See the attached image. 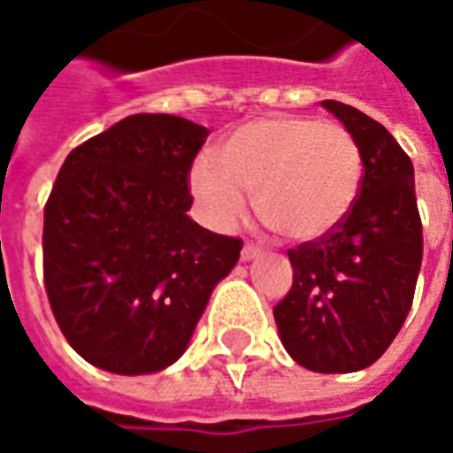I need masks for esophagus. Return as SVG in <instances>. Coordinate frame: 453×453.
Segmentation results:
<instances>
[{
	"mask_svg": "<svg viewBox=\"0 0 453 453\" xmlns=\"http://www.w3.org/2000/svg\"><path fill=\"white\" fill-rule=\"evenodd\" d=\"M258 256H261V248L256 246V243H246L243 250H241V258H243V261H253V258H258Z\"/></svg>",
	"mask_w": 453,
	"mask_h": 453,
	"instance_id": "esophagus-1",
	"label": "esophagus"
}]
</instances>
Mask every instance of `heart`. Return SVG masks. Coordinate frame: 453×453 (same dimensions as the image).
<instances>
[{"label":"heart","mask_w":453,"mask_h":453,"mask_svg":"<svg viewBox=\"0 0 453 453\" xmlns=\"http://www.w3.org/2000/svg\"><path fill=\"white\" fill-rule=\"evenodd\" d=\"M189 182L215 226L246 212L248 189L271 230L314 241L349 215L363 182V154L340 124L265 116L235 128L218 149V162L200 159Z\"/></svg>","instance_id":"obj_1"}]
</instances>
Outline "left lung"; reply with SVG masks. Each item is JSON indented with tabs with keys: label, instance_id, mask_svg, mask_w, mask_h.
Returning <instances> with one entry per match:
<instances>
[{
	"label": "left lung",
	"instance_id": "1",
	"mask_svg": "<svg viewBox=\"0 0 453 453\" xmlns=\"http://www.w3.org/2000/svg\"><path fill=\"white\" fill-rule=\"evenodd\" d=\"M363 154L357 200L322 238L288 248L294 284L273 306L286 352L314 372H355L401 332L423 258L413 165L393 134L340 101H322Z\"/></svg>",
	"mask_w": 453,
	"mask_h": 453
}]
</instances>
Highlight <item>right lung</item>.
Wrapping results in <instances>:
<instances>
[{
  "mask_svg": "<svg viewBox=\"0 0 453 453\" xmlns=\"http://www.w3.org/2000/svg\"><path fill=\"white\" fill-rule=\"evenodd\" d=\"M205 127L134 113L75 147L45 205L42 273L68 344L116 375H147L185 349L241 238L197 226L189 169Z\"/></svg>",
  "mask_w": 453,
  "mask_h": 453,
  "instance_id": "right-lung-1",
  "label": "right lung"
}]
</instances>
